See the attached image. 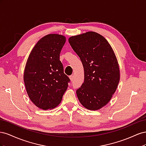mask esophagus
Returning a JSON list of instances; mask_svg holds the SVG:
<instances>
[{
	"instance_id": "1",
	"label": "esophagus",
	"mask_w": 146,
	"mask_h": 146,
	"mask_svg": "<svg viewBox=\"0 0 146 146\" xmlns=\"http://www.w3.org/2000/svg\"><path fill=\"white\" fill-rule=\"evenodd\" d=\"M69 78H70V80L73 81V80H74V76H73V75H71V76H69Z\"/></svg>"
}]
</instances>
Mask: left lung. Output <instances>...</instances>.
<instances>
[{"mask_svg": "<svg viewBox=\"0 0 146 146\" xmlns=\"http://www.w3.org/2000/svg\"><path fill=\"white\" fill-rule=\"evenodd\" d=\"M69 42L85 71L84 83L76 91L77 98L86 108L99 110L111 99L120 79L115 54L107 39L94 32L70 37Z\"/></svg>", "mask_w": 146, "mask_h": 146, "instance_id": "left-lung-1", "label": "left lung"}]
</instances>
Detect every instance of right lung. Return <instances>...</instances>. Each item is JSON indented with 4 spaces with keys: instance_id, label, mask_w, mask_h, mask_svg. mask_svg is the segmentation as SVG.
<instances>
[{
    "instance_id": "right-lung-1",
    "label": "right lung",
    "mask_w": 146,
    "mask_h": 146,
    "mask_svg": "<svg viewBox=\"0 0 146 146\" xmlns=\"http://www.w3.org/2000/svg\"><path fill=\"white\" fill-rule=\"evenodd\" d=\"M65 42L62 35H46L33 47L26 63L24 76L26 91L30 99L41 109L56 107L70 81L60 60Z\"/></svg>"
}]
</instances>
